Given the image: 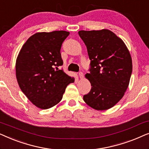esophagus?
I'll list each match as a JSON object with an SVG mask.
<instances>
[{
	"mask_svg": "<svg viewBox=\"0 0 149 149\" xmlns=\"http://www.w3.org/2000/svg\"><path fill=\"white\" fill-rule=\"evenodd\" d=\"M79 77H80V79H83V77H84V74H83V73L82 72H79Z\"/></svg>",
	"mask_w": 149,
	"mask_h": 149,
	"instance_id": "1",
	"label": "esophagus"
}]
</instances>
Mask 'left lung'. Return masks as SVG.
Wrapping results in <instances>:
<instances>
[{"mask_svg":"<svg viewBox=\"0 0 149 149\" xmlns=\"http://www.w3.org/2000/svg\"><path fill=\"white\" fill-rule=\"evenodd\" d=\"M90 60L85 74L91 89L83 100L93 109L104 111L114 107L125 93L132 72L130 54L123 40L109 30L79 31Z\"/></svg>","mask_w":149,"mask_h":149,"instance_id":"obj_1","label":"left lung"}]
</instances>
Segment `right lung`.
Here are the masks:
<instances>
[{
	"label": "right lung",
	"instance_id": "right-lung-1",
	"mask_svg": "<svg viewBox=\"0 0 149 149\" xmlns=\"http://www.w3.org/2000/svg\"><path fill=\"white\" fill-rule=\"evenodd\" d=\"M70 32L60 30L38 32L24 44L16 60L19 86L31 102L41 109L60 102L67 85L74 81L59 67L63 42Z\"/></svg>",
	"mask_w": 149,
	"mask_h": 149
}]
</instances>
